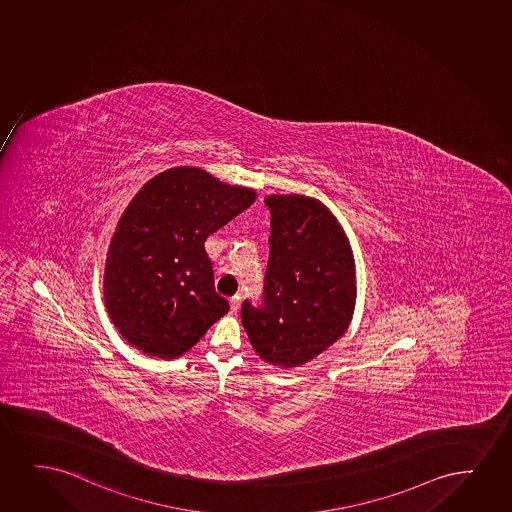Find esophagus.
<instances>
[{
	"mask_svg": "<svg viewBox=\"0 0 512 512\" xmlns=\"http://www.w3.org/2000/svg\"><path fill=\"white\" fill-rule=\"evenodd\" d=\"M240 303H242V298H240V294H235L230 298V311L232 313H237L240 310Z\"/></svg>",
	"mask_w": 512,
	"mask_h": 512,
	"instance_id": "34e87169",
	"label": "esophagus"
}]
</instances>
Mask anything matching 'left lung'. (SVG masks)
Segmentation results:
<instances>
[{"label": "left lung", "instance_id": "left-lung-1", "mask_svg": "<svg viewBox=\"0 0 512 512\" xmlns=\"http://www.w3.org/2000/svg\"><path fill=\"white\" fill-rule=\"evenodd\" d=\"M270 259L261 305L240 318L254 351L284 369L310 362L348 330L355 310V259L322 202L270 195Z\"/></svg>", "mask_w": 512, "mask_h": 512}]
</instances>
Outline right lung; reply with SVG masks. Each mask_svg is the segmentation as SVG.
Returning a JSON list of instances; mask_svg holds the SVG:
<instances>
[{"instance_id":"add662e5","label":"right lung","mask_w":512,"mask_h":512,"mask_svg":"<svg viewBox=\"0 0 512 512\" xmlns=\"http://www.w3.org/2000/svg\"><path fill=\"white\" fill-rule=\"evenodd\" d=\"M254 199L251 188L188 166L143 185L117 223L105 265V306L126 341L176 358L230 310L214 289L204 242Z\"/></svg>"}]
</instances>
